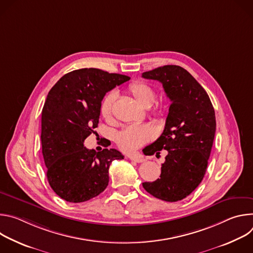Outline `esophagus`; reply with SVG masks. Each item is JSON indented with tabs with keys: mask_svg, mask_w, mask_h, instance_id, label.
<instances>
[{
	"mask_svg": "<svg viewBox=\"0 0 253 253\" xmlns=\"http://www.w3.org/2000/svg\"><path fill=\"white\" fill-rule=\"evenodd\" d=\"M129 159L134 161V162H137V163H142L145 161V158H144L143 156L139 155V154H134V155H130L129 156Z\"/></svg>",
	"mask_w": 253,
	"mask_h": 253,
	"instance_id": "1",
	"label": "esophagus"
}]
</instances>
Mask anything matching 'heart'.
I'll return each instance as SVG.
<instances>
[{"label":"heart","mask_w":253,"mask_h":253,"mask_svg":"<svg viewBox=\"0 0 253 253\" xmlns=\"http://www.w3.org/2000/svg\"><path fill=\"white\" fill-rule=\"evenodd\" d=\"M129 93L143 108H150L156 99L154 89L144 82H134L128 87ZM116 99L115 92L108 93L100 106V112L107 121L112 120L113 104ZM165 112L164 108H159L155 111L156 115L162 116ZM154 130L147 124H132L122 129L116 138L118 146L125 152H133L154 138Z\"/></svg>","instance_id":"1"}]
</instances>
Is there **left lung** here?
Here are the masks:
<instances>
[{
    "label": "left lung",
    "mask_w": 253,
    "mask_h": 253,
    "mask_svg": "<svg viewBox=\"0 0 253 253\" xmlns=\"http://www.w3.org/2000/svg\"><path fill=\"white\" fill-rule=\"evenodd\" d=\"M142 77L162 83L171 101L164 131L144 154L166 150L160 178L142 183L154 197L176 202L200 184L206 172L216 130L215 112L202 86L184 68L166 65L144 72Z\"/></svg>",
    "instance_id": "1"
}]
</instances>
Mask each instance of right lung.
Here are the masks:
<instances>
[{
	"mask_svg": "<svg viewBox=\"0 0 253 253\" xmlns=\"http://www.w3.org/2000/svg\"><path fill=\"white\" fill-rule=\"evenodd\" d=\"M130 77L84 68L64 75L50 90L42 110V153L51 188L62 199L79 203L103 192L113 160L124 159L116 149L100 152L84 147L98 127L105 94Z\"/></svg>",
	"mask_w": 253,
	"mask_h": 253,
	"instance_id": "add662e5",
	"label": "right lung"
}]
</instances>
